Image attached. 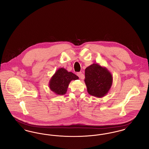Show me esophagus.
Segmentation results:
<instances>
[{"label":"esophagus","mask_w":149,"mask_h":149,"mask_svg":"<svg viewBox=\"0 0 149 149\" xmlns=\"http://www.w3.org/2000/svg\"><path fill=\"white\" fill-rule=\"evenodd\" d=\"M77 75L79 78H80L81 79H84V75L82 73V72H79L77 73Z\"/></svg>","instance_id":"esophagus-1"}]
</instances>
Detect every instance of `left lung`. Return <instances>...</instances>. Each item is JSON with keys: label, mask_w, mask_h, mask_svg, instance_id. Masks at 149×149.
<instances>
[{"label": "left lung", "mask_w": 149, "mask_h": 149, "mask_svg": "<svg viewBox=\"0 0 149 149\" xmlns=\"http://www.w3.org/2000/svg\"><path fill=\"white\" fill-rule=\"evenodd\" d=\"M85 77L88 93L97 98L104 97L113 83V77L110 71L106 67L96 63L85 69Z\"/></svg>", "instance_id": "obj_1"}]
</instances>
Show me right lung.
Wrapping results in <instances>:
<instances>
[{"label": "right lung", "instance_id": "obj_1", "mask_svg": "<svg viewBox=\"0 0 149 149\" xmlns=\"http://www.w3.org/2000/svg\"><path fill=\"white\" fill-rule=\"evenodd\" d=\"M79 79V77L63 68H59L51 77L49 81V88L56 95L66 94L71 80Z\"/></svg>", "mask_w": 149, "mask_h": 149}]
</instances>
